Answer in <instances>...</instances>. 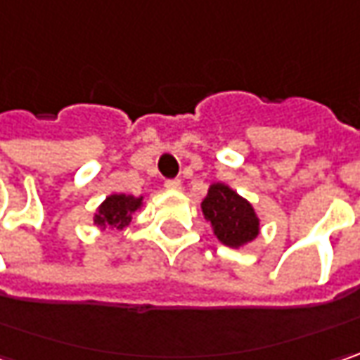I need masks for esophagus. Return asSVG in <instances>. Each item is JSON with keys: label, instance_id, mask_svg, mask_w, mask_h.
<instances>
[{"label": "esophagus", "instance_id": "34e87169", "mask_svg": "<svg viewBox=\"0 0 360 360\" xmlns=\"http://www.w3.org/2000/svg\"><path fill=\"white\" fill-rule=\"evenodd\" d=\"M165 189H169V191H179L181 181L179 179H167L165 181Z\"/></svg>", "mask_w": 360, "mask_h": 360}]
</instances>
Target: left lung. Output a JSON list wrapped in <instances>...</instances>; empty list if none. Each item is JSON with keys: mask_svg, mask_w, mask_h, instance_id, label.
I'll return each instance as SVG.
<instances>
[{"mask_svg": "<svg viewBox=\"0 0 360 360\" xmlns=\"http://www.w3.org/2000/svg\"><path fill=\"white\" fill-rule=\"evenodd\" d=\"M201 211L213 227L217 240L227 248H242L259 233V219L252 203L238 195L226 183H213Z\"/></svg>", "mask_w": 360, "mask_h": 360, "instance_id": "8db88e82", "label": "left lung"}]
</instances>
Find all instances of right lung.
<instances>
[{"label":"right lung","mask_w":360,"mask_h":360,"mask_svg":"<svg viewBox=\"0 0 360 360\" xmlns=\"http://www.w3.org/2000/svg\"><path fill=\"white\" fill-rule=\"evenodd\" d=\"M143 205V197L124 195V193H115L108 195L101 203V207L94 215V224L98 227H115L122 229L131 224L133 213L141 210Z\"/></svg>","instance_id":"obj_1"}]
</instances>
